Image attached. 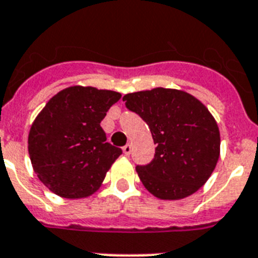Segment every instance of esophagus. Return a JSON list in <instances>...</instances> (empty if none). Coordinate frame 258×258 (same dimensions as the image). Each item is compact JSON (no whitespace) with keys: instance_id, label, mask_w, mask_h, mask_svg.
I'll return each instance as SVG.
<instances>
[{"instance_id":"34e87169","label":"esophagus","mask_w":258,"mask_h":258,"mask_svg":"<svg viewBox=\"0 0 258 258\" xmlns=\"http://www.w3.org/2000/svg\"><path fill=\"white\" fill-rule=\"evenodd\" d=\"M131 151H133V146H131V144H127V146L123 147V153H124L125 156H128L130 153H131Z\"/></svg>"}]
</instances>
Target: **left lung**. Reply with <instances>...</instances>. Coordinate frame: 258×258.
Here are the masks:
<instances>
[{
	"label": "left lung",
	"instance_id": "obj_1",
	"mask_svg": "<svg viewBox=\"0 0 258 258\" xmlns=\"http://www.w3.org/2000/svg\"><path fill=\"white\" fill-rule=\"evenodd\" d=\"M123 101L148 124L156 144L152 161L136 166L144 187L164 201L201 189L220 155L219 127L206 106L183 90L165 88L130 93Z\"/></svg>",
	"mask_w": 258,
	"mask_h": 258
}]
</instances>
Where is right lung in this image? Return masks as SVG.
<instances>
[{
  "label": "right lung",
  "mask_w": 258,
  "mask_h": 258,
  "mask_svg": "<svg viewBox=\"0 0 258 258\" xmlns=\"http://www.w3.org/2000/svg\"><path fill=\"white\" fill-rule=\"evenodd\" d=\"M122 94L93 86H69L52 97L29 133L34 172L61 198L92 196L122 149L106 142L101 122Z\"/></svg>",
  "instance_id": "right-lung-1"
}]
</instances>
